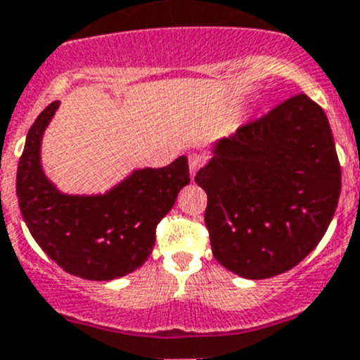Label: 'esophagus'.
I'll return each mask as SVG.
<instances>
[{
  "label": "esophagus",
  "instance_id": "1",
  "mask_svg": "<svg viewBox=\"0 0 360 360\" xmlns=\"http://www.w3.org/2000/svg\"><path fill=\"white\" fill-rule=\"evenodd\" d=\"M204 165V156L200 153L189 154V171H191V176L198 173V169Z\"/></svg>",
  "mask_w": 360,
  "mask_h": 360
}]
</instances>
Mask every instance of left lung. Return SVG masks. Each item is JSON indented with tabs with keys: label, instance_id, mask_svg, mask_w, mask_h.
<instances>
[{
	"label": "left lung",
	"instance_id": "left-lung-1",
	"mask_svg": "<svg viewBox=\"0 0 360 360\" xmlns=\"http://www.w3.org/2000/svg\"><path fill=\"white\" fill-rule=\"evenodd\" d=\"M195 176L215 259L246 280L283 274L316 248L340 197L329 121L305 94L219 139Z\"/></svg>",
	"mask_w": 360,
	"mask_h": 360
}]
</instances>
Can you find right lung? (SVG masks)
I'll return each instance as SVG.
<instances>
[{
  "mask_svg": "<svg viewBox=\"0 0 360 360\" xmlns=\"http://www.w3.org/2000/svg\"><path fill=\"white\" fill-rule=\"evenodd\" d=\"M60 103L29 129L18 163L16 195L23 221L40 248L73 276L94 281L123 278L153 252L156 226L189 184L186 156L160 169H136L103 195H68L41 169V138Z\"/></svg>",
  "mask_w": 360,
  "mask_h": 360,
  "instance_id": "obj_1",
  "label": "right lung"
}]
</instances>
